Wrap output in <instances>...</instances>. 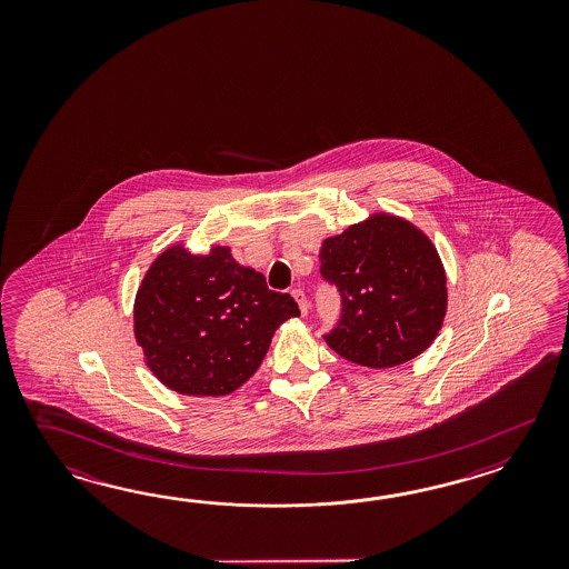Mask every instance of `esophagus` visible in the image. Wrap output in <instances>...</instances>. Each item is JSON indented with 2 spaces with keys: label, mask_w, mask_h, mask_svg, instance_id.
<instances>
[{
  "label": "esophagus",
  "mask_w": 569,
  "mask_h": 569,
  "mask_svg": "<svg viewBox=\"0 0 569 569\" xmlns=\"http://www.w3.org/2000/svg\"><path fill=\"white\" fill-rule=\"evenodd\" d=\"M292 297H295V301L299 302L302 317H307V315H309V301H307L305 292H302L301 289H295L292 290Z\"/></svg>",
  "instance_id": "esophagus-1"
}]
</instances>
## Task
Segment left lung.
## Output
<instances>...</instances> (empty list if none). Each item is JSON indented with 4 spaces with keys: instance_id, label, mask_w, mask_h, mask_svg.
<instances>
[{
    "instance_id": "left-lung-1",
    "label": "left lung",
    "mask_w": 569,
    "mask_h": 569,
    "mask_svg": "<svg viewBox=\"0 0 569 569\" xmlns=\"http://www.w3.org/2000/svg\"><path fill=\"white\" fill-rule=\"evenodd\" d=\"M321 274L341 295L327 346L366 368H392L423 353L448 311L446 268L409 219L378 211L323 240Z\"/></svg>"
}]
</instances>
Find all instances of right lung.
Instances as JSON below:
<instances>
[{
    "instance_id": "1",
    "label": "right lung",
    "mask_w": 569,
    "mask_h": 569,
    "mask_svg": "<svg viewBox=\"0 0 569 569\" xmlns=\"http://www.w3.org/2000/svg\"><path fill=\"white\" fill-rule=\"evenodd\" d=\"M301 311L228 246L193 254L172 243L154 258L133 301V338L164 387L226 397L254 375L274 331Z\"/></svg>"
}]
</instances>
